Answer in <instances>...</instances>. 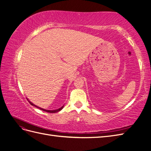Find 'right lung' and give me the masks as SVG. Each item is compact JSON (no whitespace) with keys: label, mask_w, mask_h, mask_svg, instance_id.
Listing matches in <instances>:
<instances>
[{"label":"right lung","mask_w":151,"mask_h":151,"mask_svg":"<svg viewBox=\"0 0 151 151\" xmlns=\"http://www.w3.org/2000/svg\"><path fill=\"white\" fill-rule=\"evenodd\" d=\"M28 101H29V103L31 104V105H33V106H35V107H36V108H39V109H42V110H43V111H46V112H48V113H57V112H58V111H60L61 109L63 108V106H62L61 108H58V109H55V110H47V109H43V108H40V107H38V106H36V105H35V104H34L33 103H32L31 102H30L29 100H28Z\"/></svg>","instance_id":"add662e5"}]
</instances>
